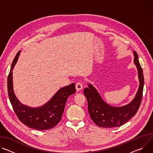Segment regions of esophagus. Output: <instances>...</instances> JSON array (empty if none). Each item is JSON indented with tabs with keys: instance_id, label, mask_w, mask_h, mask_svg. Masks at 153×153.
Wrapping results in <instances>:
<instances>
[{
	"instance_id": "1",
	"label": "esophagus",
	"mask_w": 153,
	"mask_h": 153,
	"mask_svg": "<svg viewBox=\"0 0 153 153\" xmlns=\"http://www.w3.org/2000/svg\"><path fill=\"white\" fill-rule=\"evenodd\" d=\"M76 90H77V91H79L82 90V88H83V86H82V83H80V82L77 83L76 84Z\"/></svg>"
}]
</instances>
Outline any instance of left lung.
<instances>
[{"instance_id":"8db88e82","label":"left lung","mask_w":153,"mask_h":153,"mask_svg":"<svg viewBox=\"0 0 153 153\" xmlns=\"http://www.w3.org/2000/svg\"><path fill=\"white\" fill-rule=\"evenodd\" d=\"M134 62L136 65L139 86L134 99L126 105L114 107L107 104L94 87L88 84L83 93L88 101V112L91 120L99 127L113 128L122 126L133 117L140 107L143 96L144 77L137 53L134 51Z\"/></svg>"}]
</instances>
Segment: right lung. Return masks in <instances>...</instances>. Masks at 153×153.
Segmentation results:
<instances>
[{
  "label": "right lung",
  "instance_id": "1",
  "mask_svg": "<svg viewBox=\"0 0 153 153\" xmlns=\"http://www.w3.org/2000/svg\"><path fill=\"white\" fill-rule=\"evenodd\" d=\"M19 55L20 51L13 61L7 79L8 94L13 110L20 121L27 126L37 130L51 129L61 120L68 97L76 93L75 84L73 83L60 88L41 107L31 108L22 104L14 94L13 86V71Z\"/></svg>",
  "mask_w": 153,
  "mask_h": 153
}]
</instances>
